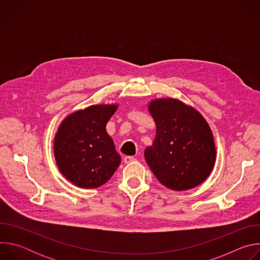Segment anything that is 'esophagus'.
Wrapping results in <instances>:
<instances>
[{
  "label": "esophagus",
  "instance_id": "esophagus-1",
  "mask_svg": "<svg viewBox=\"0 0 260 260\" xmlns=\"http://www.w3.org/2000/svg\"><path fill=\"white\" fill-rule=\"evenodd\" d=\"M135 160H136V158H135L134 156H125L124 159H123V161H124L125 164H131V162H133V161H135Z\"/></svg>",
  "mask_w": 260,
  "mask_h": 260
}]
</instances>
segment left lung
<instances>
[{
	"instance_id": "1",
	"label": "left lung",
	"mask_w": 260,
	"mask_h": 260,
	"mask_svg": "<svg viewBox=\"0 0 260 260\" xmlns=\"http://www.w3.org/2000/svg\"><path fill=\"white\" fill-rule=\"evenodd\" d=\"M156 133L147 147L145 159L166 187L188 190L202 184L211 174L216 148L213 133L193 107L176 99H157L148 105Z\"/></svg>"
}]
</instances>
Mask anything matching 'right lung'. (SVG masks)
<instances>
[{"label":"right lung","instance_id":"right-lung-1","mask_svg":"<svg viewBox=\"0 0 260 260\" xmlns=\"http://www.w3.org/2000/svg\"><path fill=\"white\" fill-rule=\"evenodd\" d=\"M118 105H93L67 116L54 138V157L60 173L86 189L102 186L120 165L121 157L106 125Z\"/></svg>","mask_w":260,"mask_h":260}]
</instances>
